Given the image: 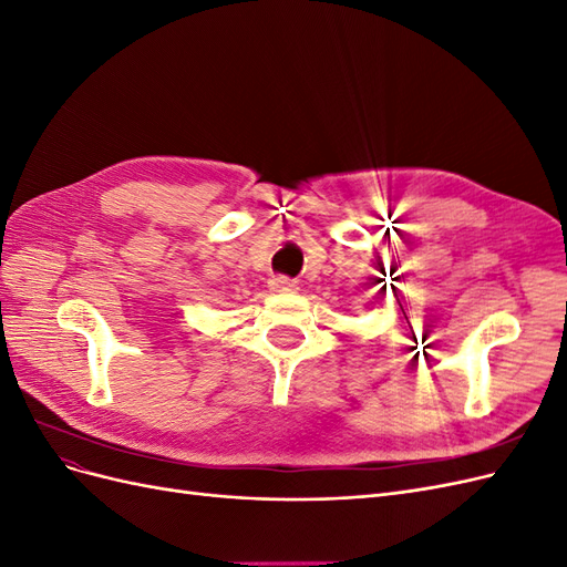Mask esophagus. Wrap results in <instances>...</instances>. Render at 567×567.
Returning a JSON list of instances; mask_svg holds the SVG:
<instances>
[{
    "label": "esophagus",
    "mask_w": 567,
    "mask_h": 567,
    "mask_svg": "<svg viewBox=\"0 0 567 567\" xmlns=\"http://www.w3.org/2000/svg\"><path fill=\"white\" fill-rule=\"evenodd\" d=\"M269 288L274 290V293H296L298 281L296 279H288V277H284V274H279V277H271L269 279Z\"/></svg>",
    "instance_id": "34e87169"
}]
</instances>
